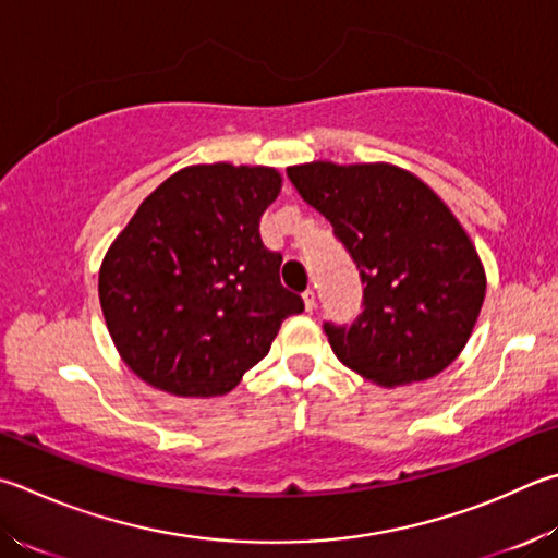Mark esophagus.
<instances>
[{
	"mask_svg": "<svg viewBox=\"0 0 558 558\" xmlns=\"http://www.w3.org/2000/svg\"><path fill=\"white\" fill-rule=\"evenodd\" d=\"M302 300H305V310L312 312L314 305H317V298H314V290H305L302 292Z\"/></svg>",
	"mask_w": 558,
	"mask_h": 558,
	"instance_id": "obj_1",
	"label": "esophagus"
}]
</instances>
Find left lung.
Masks as SVG:
<instances>
[{
    "mask_svg": "<svg viewBox=\"0 0 558 558\" xmlns=\"http://www.w3.org/2000/svg\"><path fill=\"white\" fill-rule=\"evenodd\" d=\"M361 276L363 312L324 322L337 359L383 388L434 378L463 351L485 298L483 263L429 185L388 163L292 166Z\"/></svg>",
    "mask_w": 558,
    "mask_h": 558,
    "instance_id": "obj_1",
    "label": "left lung"
}]
</instances>
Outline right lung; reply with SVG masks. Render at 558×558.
Wrapping results in <instances>:
<instances>
[{
	"label": "right lung",
	"instance_id": "right-lung-1",
	"mask_svg": "<svg viewBox=\"0 0 558 558\" xmlns=\"http://www.w3.org/2000/svg\"><path fill=\"white\" fill-rule=\"evenodd\" d=\"M282 178L263 166H190L141 202L99 268V305L126 366L178 398L234 390L305 302L258 221Z\"/></svg>",
	"mask_w": 558,
	"mask_h": 558
}]
</instances>
